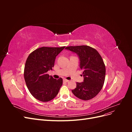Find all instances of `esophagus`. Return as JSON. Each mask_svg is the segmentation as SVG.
Segmentation results:
<instances>
[{"label":"esophagus","instance_id":"34e87169","mask_svg":"<svg viewBox=\"0 0 132 132\" xmlns=\"http://www.w3.org/2000/svg\"><path fill=\"white\" fill-rule=\"evenodd\" d=\"M63 81H64L65 82H69V80L66 79H63Z\"/></svg>","mask_w":132,"mask_h":132}]
</instances>
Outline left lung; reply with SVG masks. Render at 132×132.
Here are the masks:
<instances>
[{"label": "left lung", "instance_id": "left-lung-1", "mask_svg": "<svg viewBox=\"0 0 132 132\" xmlns=\"http://www.w3.org/2000/svg\"><path fill=\"white\" fill-rule=\"evenodd\" d=\"M65 49L78 55L80 68L83 70L84 81L77 82V87L71 90L73 94L83 100L94 98L102 89L105 79V65L100 54L88 46H69Z\"/></svg>", "mask_w": 132, "mask_h": 132}]
</instances>
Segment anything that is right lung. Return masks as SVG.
I'll list each match as a JSON object with an SVG mask.
<instances>
[{"label":"right lung","instance_id":"right-lung-1","mask_svg":"<svg viewBox=\"0 0 132 132\" xmlns=\"http://www.w3.org/2000/svg\"><path fill=\"white\" fill-rule=\"evenodd\" d=\"M42 47L30 54L26 61L24 78L30 93L39 101L48 102L57 95L63 79L57 80L47 74L52 70L56 57L64 48Z\"/></svg>","mask_w":132,"mask_h":132}]
</instances>
